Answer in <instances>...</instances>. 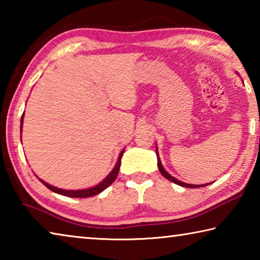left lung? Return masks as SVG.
Instances as JSON below:
<instances>
[{"label":"left lung","mask_w":260,"mask_h":260,"mask_svg":"<svg viewBox=\"0 0 260 260\" xmlns=\"http://www.w3.org/2000/svg\"><path fill=\"white\" fill-rule=\"evenodd\" d=\"M158 152V151H157ZM157 160H158V162H157V165H158V169H159V172L161 173V175L164 178H166L167 180H170V181H172V182H174V183H177V184H179V186H182V187H186V188H200V187H204V186H208V184H189V183H184V182H182V181H179V180H177L175 178H173L172 175H170L169 173L166 172V171L164 170V167L161 166V162H160V159H159V157H158V153H157Z\"/></svg>","instance_id":"obj_1"}]
</instances>
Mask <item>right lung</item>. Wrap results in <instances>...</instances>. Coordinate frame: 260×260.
I'll use <instances>...</instances> for the list:
<instances>
[{"instance_id":"add662e5","label":"right lung","mask_w":260,"mask_h":260,"mask_svg":"<svg viewBox=\"0 0 260 260\" xmlns=\"http://www.w3.org/2000/svg\"><path fill=\"white\" fill-rule=\"evenodd\" d=\"M23 117H24V113H23ZM23 117H21V124L23 125ZM20 132H21V126H20ZM122 153H124V150H122L120 152L119 155V158H118V161L116 166H114V169L112 170V172L110 173L107 178H105L102 182L99 183L98 186H95L93 188H89V189H82V190H65V189H59V188H56V187H52L50 186V184H48L47 182L42 181V180L40 179V181L45 184V186L50 189L51 191L54 192H57L59 193V195H64V196H68V197H76V199H78V197H90V196H95L98 195V193H100L101 191H103L105 188H108L110 184H111L114 180H116L118 173H119V169H120V161H121V156Z\"/></svg>"}]
</instances>
